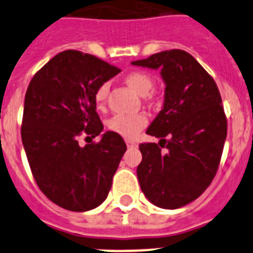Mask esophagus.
Listing matches in <instances>:
<instances>
[{
  "label": "esophagus",
  "instance_id": "esophagus-1",
  "mask_svg": "<svg viewBox=\"0 0 253 253\" xmlns=\"http://www.w3.org/2000/svg\"><path fill=\"white\" fill-rule=\"evenodd\" d=\"M126 144L128 148H132V146H136V143L133 141V140H130V139H127L126 140Z\"/></svg>",
  "mask_w": 253,
  "mask_h": 253
}]
</instances>
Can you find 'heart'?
<instances>
[{
	"label": "heart",
	"mask_w": 253,
	"mask_h": 253,
	"mask_svg": "<svg viewBox=\"0 0 253 253\" xmlns=\"http://www.w3.org/2000/svg\"><path fill=\"white\" fill-rule=\"evenodd\" d=\"M125 82L140 96H145L153 88V78L145 72H131L126 76ZM108 84H103L97 87L95 91L94 99L97 107H103L107 100ZM146 117L144 114H132V116H114L108 122V128L113 132L118 133L121 136L132 139L145 127Z\"/></svg>",
	"instance_id": "obj_1"
}]
</instances>
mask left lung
<instances>
[{"label": "left lung", "instance_id": "obj_1", "mask_svg": "<svg viewBox=\"0 0 253 253\" xmlns=\"http://www.w3.org/2000/svg\"><path fill=\"white\" fill-rule=\"evenodd\" d=\"M131 64L158 69L166 84L162 110L146 130L159 143L139 145L140 188L157 207L180 209L209 188L218 169L228 132L221 96L213 78L184 50Z\"/></svg>", "mask_w": 253, "mask_h": 253}]
</instances>
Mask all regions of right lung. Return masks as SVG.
<instances>
[{"label": "right lung", "instance_id": "add662e5", "mask_svg": "<svg viewBox=\"0 0 253 253\" xmlns=\"http://www.w3.org/2000/svg\"><path fill=\"white\" fill-rule=\"evenodd\" d=\"M121 69L94 55L65 50L35 74L24 99L22 141L32 173L51 202L74 212L96 209L107 199L127 146L107 131L99 143L78 144L104 126L94 95Z\"/></svg>", "mask_w": 253, "mask_h": 253}]
</instances>
